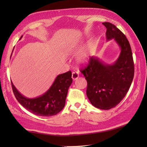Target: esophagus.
<instances>
[{"mask_svg": "<svg viewBox=\"0 0 147 147\" xmlns=\"http://www.w3.org/2000/svg\"><path fill=\"white\" fill-rule=\"evenodd\" d=\"M79 77V73L78 71H74L72 73V78L73 80H76V79L78 78Z\"/></svg>", "mask_w": 147, "mask_h": 147, "instance_id": "34e87169", "label": "esophagus"}]
</instances>
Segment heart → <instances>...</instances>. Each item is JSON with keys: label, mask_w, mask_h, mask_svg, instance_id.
Masks as SVG:
<instances>
[{"label": "heart", "mask_w": 147, "mask_h": 147, "mask_svg": "<svg viewBox=\"0 0 147 147\" xmlns=\"http://www.w3.org/2000/svg\"><path fill=\"white\" fill-rule=\"evenodd\" d=\"M77 49V45L75 43H70L67 45L66 47V52L67 54H72V53L75 52ZM88 60V56L87 55L86 53L83 52L81 54L78 58V61L80 63H86V62Z\"/></svg>", "instance_id": "1"}]
</instances>
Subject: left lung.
<instances>
[{"label":"left lung","instance_id":"obj_1","mask_svg":"<svg viewBox=\"0 0 147 147\" xmlns=\"http://www.w3.org/2000/svg\"><path fill=\"white\" fill-rule=\"evenodd\" d=\"M107 28L106 39H114L121 49L114 63H104L98 57H90L81 73L87 81L86 95L94 107L109 110L115 107L126 96L134 77V62L128 40L113 24L102 23Z\"/></svg>","mask_w":147,"mask_h":147}]
</instances>
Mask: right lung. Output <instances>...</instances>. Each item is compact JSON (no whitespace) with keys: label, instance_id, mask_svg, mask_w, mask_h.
Returning <instances> with one entry per match:
<instances>
[{"label":"right lung","instance_id":"right-lung-1","mask_svg":"<svg viewBox=\"0 0 147 147\" xmlns=\"http://www.w3.org/2000/svg\"><path fill=\"white\" fill-rule=\"evenodd\" d=\"M71 76V71L59 74L50 88L38 97H26L19 92L11 82L12 91L19 103L30 112L40 116H52L58 114L65 106L69 87L73 82Z\"/></svg>","mask_w":147,"mask_h":147}]
</instances>
